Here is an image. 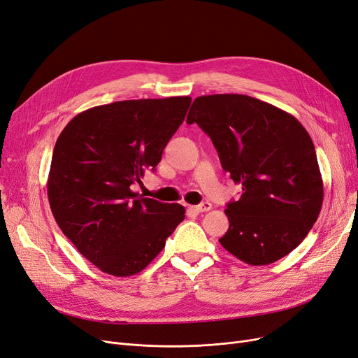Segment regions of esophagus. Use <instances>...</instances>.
Masks as SVG:
<instances>
[{
	"instance_id": "esophagus-1",
	"label": "esophagus",
	"mask_w": 358,
	"mask_h": 358,
	"mask_svg": "<svg viewBox=\"0 0 358 358\" xmlns=\"http://www.w3.org/2000/svg\"><path fill=\"white\" fill-rule=\"evenodd\" d=\"M193 210H196V213H208V210L213 209V205H210L209 202H202L201 205H196V206H192Z\"/></svg>"
}]
</instances>
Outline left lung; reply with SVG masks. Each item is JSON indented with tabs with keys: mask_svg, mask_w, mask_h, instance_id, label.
<instances>
[{
	"mask_svg": "<svg viewBox=\"0 0 358 358\" xmlns=\"http://www.w3.org/2000/svg\"><path fill=\"white\" fill-rule=\"evenodd\" d=\"M213 140L222 169L242 184L220 243L249 266H267L306 239L323 205L314 144L295 116L243 94L197 97L187 124Z\"/></svg>",
	"mask_w": 358,
	"mask_h": 358,
	"instance_id": "1",
	"label": "left lung"
}]
</instances>
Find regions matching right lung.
I'll use <instances>...</instances> for the list:
<instances>
[{
    "mask_svg": "<svg viewBox=\"0 0 358 358\" xmlns=\"http://www.w3.org/2000/svg\"><path fill=\"white\" fill-rule=\"evenodd\" d=\"M190 103L182 96L96 106L60 132L47 181L51 213L103 273L144 270L186 217L184 206L140 197L131 186L161 162Z\"/></svg>",
    "mask_w": 358,
    "mask_h": 358,
    "instance_id": "obj_1",
    "label": "right lung"
}]
</instances>
